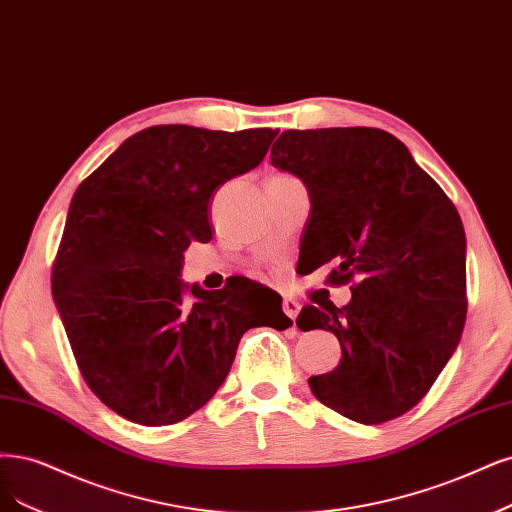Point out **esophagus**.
Instances as JSON below:
<instances>
[{
  "label": "esophagus",
  "mask_w": 512,
  "mask_h": 512,
  "mask_svg": "<svg viewBox=\"0 0 512 512\" xmlns=\"http://www.w3.org/2000/svg\"><path fill=\"white\" fill-rule=\"evenodd\" d=\"M298 311H301V305H298V301H294V298H284V313L288 317H292V320H294Z\"/></svg>",
  "instance_id": "34e87169"
}]
</instances>
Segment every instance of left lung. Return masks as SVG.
<instances>
[{"label":"left lung","mask_w":512,"mask_h":512,"mask_svg":"<svg viewBox=\"0 0 512 512\" xmlns=\"http://www.w3.org/2000/svg\"><path fill=\"white\" fill-rule=\"evenodd\" d=\"M271 163L309 190L307 269L332 262L328 284H354L345 307L307 305L296 320L341 343L339 366L309 377L311 392L360 424L392 421L430 392L462 337L460 214L407 146L381 129H290L273 144Z\"/></svg>","instance_id":"8db88e82"}]
</instances>
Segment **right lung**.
I'll return each mask as SVG.
<instances>
[{
	"label": "right lung",
	"mask_w": 512,
	"mask_h": 512,
	"mask_svg": "<svg viewBox=\"0 0 512 512\" xmlns=\"http://www.w3.org/2000/svg\"><path fill=\"white\" fill-rule=\"evenodd\" d=\"M277 131L156 125L135 133L78 186L52 264V296L93 394L142 426L178 424L216 394L243 332L288 328L233 290L190 286L180 271L207 243L214 192L254 169Z\"/></svg>",
	"instance_id": "obj_1"
}]
</instances>
